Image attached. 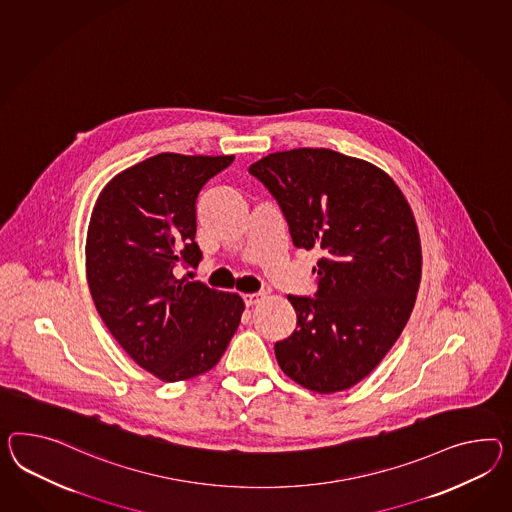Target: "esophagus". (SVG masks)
<instances>
[{"label": "esophagus", "instance_id": "34e87169", "mask_svg": "<svg viewBox=\"0 0 512 512\" xmlns=\"http://www.w3.org/2000/svg\"><path fill=\"white\" fill-rule=\"evenodd\" d=\"M265 299V293H245L243 295V301H245V304L247 306H252V304H258V302L263 301Z\"/></svg>", "mask_w": 512, "mask_h": 512}]
</instances>
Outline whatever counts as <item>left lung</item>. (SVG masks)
I'll list each match as a JSON object with an SVG mask.
<instances>
[{
    "instance_id": "8db88e82",
    "label": "left lung",
    "mask_w": 512,
    "mask_h": 512,
    "mask_svg": "<svg viewBox=\"0 0 512 512\" xmlns=\"http://www.w3.org/2000/svg\"><path fill=\"white\" fill-rule=\"evenodd\" d=\"M297 249H315V297L288 295L297 328L276 341L278 366L317 394L367 377L412 314L421 243L407 198L386 172L328 148H295L252 163Z\"/></svg>"
}]
</instances>
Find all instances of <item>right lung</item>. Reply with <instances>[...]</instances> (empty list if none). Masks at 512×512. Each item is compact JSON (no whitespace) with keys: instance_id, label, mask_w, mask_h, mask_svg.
<instances>
[{"instance_id":"right-lung-1","label":"right lung","mask_w":512,"mask_h":512,"mask_svg":"<svg viewBox=\"0 0 512 512\" xmlns=\"http://www.w3.org/2000/svg\"><path fill=\"white\" fill-rule=\"evenodd\" d=\"M234 156L158 154L105 185L85 243L92 301L139 366L163 382L202 375L236 334L245 302L176 276L202 260L198 193Z\"/></svg>"}]
</instances>
